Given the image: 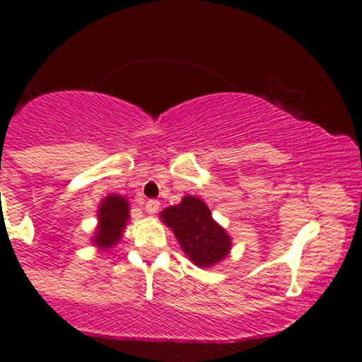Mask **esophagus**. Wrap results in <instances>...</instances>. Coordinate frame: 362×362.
Instances as JSON below:
<instances>
[{
  "mask_svg": "<svg viewBox=\"0 0 362 362\" xmlns=\"http://www.w3.org/2000/svg\"><path fill=\"white\" fill-rule=\"evenodd\" d=\"M158 207H160L158 200H148L146 206H144V209H146L148 214H155V212L158 211Z\"/></svg>",
  "mask_w": 362,
  "mask_h": 362,
  "instance_id": "1",
  "label": "esophagus"
}]
</instances>
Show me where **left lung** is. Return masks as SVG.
I'll return each instance as SVG.
<instances>
[{"mask_svg": "<svg viewBox=\"0 0 362 362\" xmlns=\"http://www.w3.org/2000/svg\"><path fill=\"white\" fill-rule=\"evenodd\" d=\"M160 219L176 235L185 255L197 267L209 268L228 256L232 238L212 219L211 209L197 197H182L181 204L160 212Z\"/></svg>", "mask_w": 362, "mask_h": 362, "instance_id": "8db88e82", "label": "left lung"}]
</instances>
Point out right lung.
<instances>
[{"label":"right lung","mask_w":362,"mask_h":362,"mask_svg":"<svg viewBox=\"0 0 362 362\" xmlns=\"http://www.w3.org/2000/svg\"><path fill=\"white\" fill-rule=\"evenodd\" d=\"M99 225L95 228L92 242L99 249H110L124 235L129 221V202L122 195H107L100 202L98 212Z\"/></svg>","instance_id":"right-lung-1"}]
</instances>
